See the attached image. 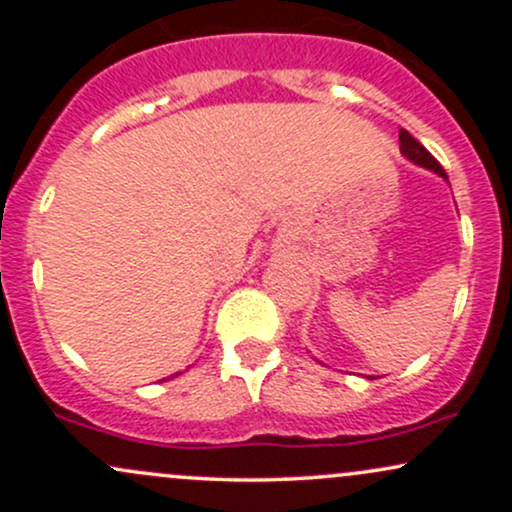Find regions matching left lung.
I'll use <instances>...</instances> for the list:
<instances>
[{
	"label": "left lung",
	"mask_w": 512,
	"mask_h": 512,
	"mask_svg": "<svg viewBox=\"0 0 512 512\" xmlns=\"http://www.w3.org/2000/svg\"><path fill=\"white\" fill-rule=\"evenodd\" d=\"M399 149H402V154L407 156L409 161H414V163H419V166L433 170V173H438L440 178H448L443 166H440L436 158L428 154L424 146H421L414 137H411L407 129H399Z\"/></svg>",
	"instance_id": "obj_1"
}]
</instances>
